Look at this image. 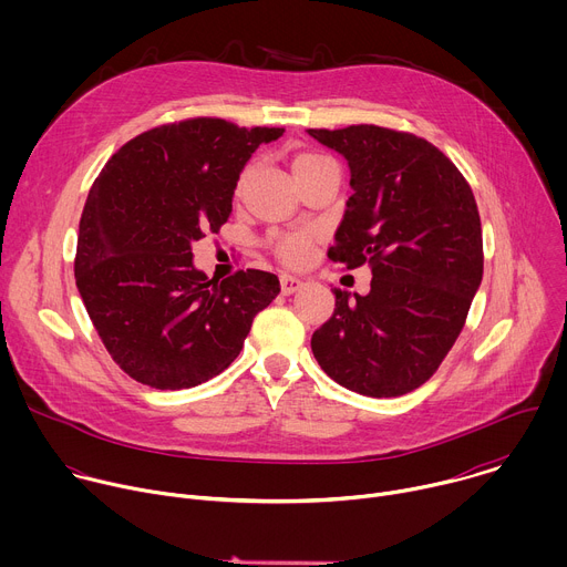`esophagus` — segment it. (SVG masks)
Here are the masks:
<instances>
[{
  "mask_svg": "<svg viewBox=\"0 0 567 567\" xmlns=\"http://www.w3.org/2000/svg\"><path fill=\"white\" fill-rule=\"evenodd\" d=\"M302 285H305V282H302L300 278H296V276H289V274H282V276H280V289H282L285 296L298 291Z\"/></svg>",
  "mask_w": 567,
  "mask_h": 567,
  "instance_id": "obj_1",
  "label": "esophagus"
}]
</instances>
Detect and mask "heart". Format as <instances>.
<instances>
[{
  "instance_id": "obj_1",
  "label": "heart",
  "mask_w": 567,
  "mask_h": 567,
  "mask_svg": "<svg viewBox=\"0 0 567 567\" xmlns=\"http://www.w3.org/2000/svg\"><path fill=\"white\" fill-rule=\"evenodd\" d=\"M320 161H328L326 156H320V154H313V152H305V154H298L296 158H293V164H291V171H293V177H300L307 168H311V166H316V164H320ZM251 168H247L245 173L239 175V179H237V195H241L245 193V188H247V184H249V179H251ZM311 233H307V230H298V233H287V235H280V237H276L274 239V251L278 254V258L280 260H285V262H289V265H302L305 260H307V256H309V247H311Z\"/></svg>"
}]
</instances>
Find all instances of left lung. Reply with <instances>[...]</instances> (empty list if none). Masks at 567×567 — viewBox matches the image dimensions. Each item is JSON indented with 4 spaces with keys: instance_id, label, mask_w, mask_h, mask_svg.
Returning <instances> with one entry per match:
<instances>
[{
    "instance_id": "obj_1",
    "label": "left lung",
    "mask_w": 567,
    "mask_h": 567,
    "mask_svg": "<svg viewBox=\"0 0 567 567\" xmlns=\"http://www.w3.org/2000/svg\"><path fill=\"white\" fill-rule=\"evenodd\" d=\"M350 166L352 197L328 258L370 265L365 296L332 289L334 313L311 352L337 383L399 396L426 383L460 337L482 282L471 186L426 138L377 125L307 130Z\"/></svg>"
}]
</instances>
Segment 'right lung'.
I'll return each mask as SVG.
<instances>
[{"label":"right lung","mask_w":567,"mask_h":567,"mask_svg":"<svg viewBox=\"0 0 567 567\" xmlns=\"http://www.w3.org/2000/svg\"><path fill=\"white\" fill-rule=\"evenodd\" d=\"M282 132L206 116L168 123L127 141L96 177L80 217L75 285L134 381L182 390L213 379L280 293L269 271L208 278L193 265V241L219 230L247 161Z\"/></svg>","instance_id":"right-lung-1"}]
</instances>
